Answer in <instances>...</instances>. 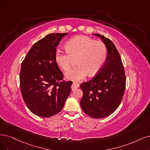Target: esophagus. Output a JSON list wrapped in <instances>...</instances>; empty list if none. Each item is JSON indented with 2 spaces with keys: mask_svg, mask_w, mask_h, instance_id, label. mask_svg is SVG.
Returning a JSON list of instances; mask_svg holds the SVG:
<instances>
[{
  "mask_svg": "<svg viewBox=\"0 0 150 150\" xmlns=\"http://www.w3.org/2000/svg\"><path fill=\"white\" fill-rule=\"evenodd\" d=\"M79 87V85L75 83H73V84L71 85V90L72 91H74L75 90L76 88H78Z\"/></svg>",
  "mask_w": 150,
  "mask_h": 150,
  "instance_id": "esophagus-1",
  "label": "esophagus"
}]
</instances>
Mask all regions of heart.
Wrapping results in <instances>:
<instances>
[{"label": "heart", "instance_id": "b5f03b06", "mask_svg": "<svg viewBox=\"0 0 150 150\" xmlns=\"http://www.w3.org/2000/svg\"><path fill=\"white\" fill-rule=\"evenodd\" d=\"M67 51L57 50L55 60L64 71L70 69L76 60L75 68L66 74L67 78L74 81L83 79L88 74L90 76L97 75L106 62L107 47L102 41L84 36L71 39L65 44Z\"/></svg>", "mask_w": 150, "mask_h": 150}]
</instances>
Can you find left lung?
<instances>
[{"label":"left lung","mask_w":150,"mask_h":150,"mask_svg":"<svg viewBox=\"0 0 150 150\" xmlns=\"http://www.w3.org/2000/svg\"><path fill=\"white\" fill-rule=\"evenodd\" d=\"M94 35L106 45L108 55L100 71L80 85L83 93L80 106L88 115L100 119L112 114L119 107L125 92L126 79L120 54L114 43L103 35Z\"/></svg>","instance_id":"obj_1"}]
</instances>
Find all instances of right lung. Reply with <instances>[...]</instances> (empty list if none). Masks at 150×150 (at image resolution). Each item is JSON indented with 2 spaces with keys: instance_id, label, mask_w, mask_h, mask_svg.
Segmentation results:
<instances>
[{
  "instance_id": "add662e5",
  "label": "right lung",
  "mask_w": 150,
  "mask_h": 150,
  "mask_svg": "<svg viewBox=\"0 0 150 150\" xmlns=\"http://www.w3.org/2000/svg\"><path fill=\"white\" fill-rule=\"evenodd\" d=\"M68 33H51L36 42L21 63L20 90L30 111L50 117L63 108L71 92L72 81L64 75L55 60L56 48Z\"/></svg>"
}]
</instances>
